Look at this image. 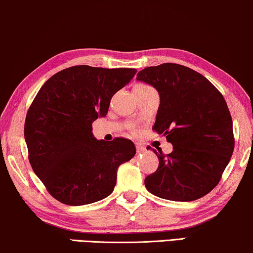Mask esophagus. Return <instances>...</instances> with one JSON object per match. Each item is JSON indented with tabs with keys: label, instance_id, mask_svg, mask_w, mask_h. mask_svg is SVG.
Wrapping results in <instances>:
<instances>
[{
	"label": "esophagus",
	"instance_id": "34e87169",
	"mask_svg": "<svg viewBox=\"0 0 253 253\" xmlns=\"http://www.w3.org/2000/svg\"><path fill=\"white\" fill-rule=\"evenodd\" d=\"M136 151L138 152V154H141V152H144L145 151V148L142 144L136 143Z\"/></svg>",
	"mask_w": 253,
	"mask_h": 253
}]
</instances>
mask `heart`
<instances>
[{
    "label": "heart",
    "instance_id": "obj_1",
    "mask_svg": "<svg viewBox=\"0 0 253 253\" xmlns=\"http://www.w3.org/2000/svg\"><path fill=\"white\" fill-rule=\"evenodd\" d=\"M135 87H142V88H147V87H149V86H147V84H136V86Z\"/></svg>",
    "mask_w": 253,
    "mask_h": 253
}]
</instances>
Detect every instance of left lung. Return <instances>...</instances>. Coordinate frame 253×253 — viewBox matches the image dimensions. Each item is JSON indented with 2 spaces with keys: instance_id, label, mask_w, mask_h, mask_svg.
Returning a JSON list of instances; mask_svg holds the SVG:
<instances>
[{
  "instance_id": "left-lung-1",
  "label": "left lung",
  "mask_w": 253,
  "mask_h": 253,
  "mask_svg": "<svg viewBox=\"0 0 253 253\" xmlns=\"http://www.w3.org/2000/svg\"><path fill=\"white\" fill-rule=\"evenodd\" d=\"M136 79L157 89L161 104L155 129L173 151L145 177V188L169 201L190 202L219 183L234 151L233 120L227 103L204 76L174 63L145 67Z\"/></svg>"
}]
</instances>
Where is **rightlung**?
Listing matches in <instances>:
<instances>
[{
	"instance_id": "right-lung-1",
	"label": "right lung",
	"mask_w": 253,
	"mask_h": 253,
	"mask_svg": "<svg viewBox=\"0 0 253 253\" xmlns=\"http://www.w3.org/2000/svg\"><path fill=\"white\" fill-rule=\"evenodd\" d=\"M135 69L78 65L45 81L28 109L24 135L34 173L49 194L66 205H86L108 197L117 170L134 157L130 140H96L91 124L105 117L117 91Z\"/></svg>"
}]
</instances>
